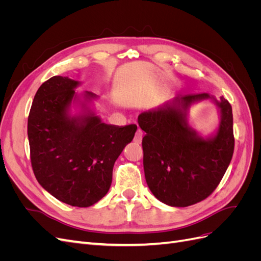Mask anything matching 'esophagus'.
<instances>
[{"label": "esophagus", "instance_id": "obj_1", "mask_svg": "<svg viewBox=\"0 0 261 261\" xmlns=\"http://www.w3.org/2000/svg\"><path fill=\"white\" fill-rule=\"evenodd\" d=\"M134 140H135V143L140 144L141 140H143V132H141L140 129H138L136 132V135H135V138H134Z\"/></svg>", "mask_w": 261, "mask_h": 261}]
</instances>
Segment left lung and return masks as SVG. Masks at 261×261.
<instances>
[{"label": "left lung", "mask_w": 261, "mask_h": 261, "mask_svg": "<svg viewBox=\"0 0 261 261\" xmlns=\"http://www.w3.org/2000/svg\"><path fill=\"white\" fill-rule=\"evenodd\" d=\"M210 100L219 114L217 128L202 136L189 123V110ZM144 171L158 200L171 207H187L215 191L232 160L233 114L228 101L208 93L176 94L168 103L141 112Z\"/></svg>", "instance_id": "left-lung-1"}]
</instances>
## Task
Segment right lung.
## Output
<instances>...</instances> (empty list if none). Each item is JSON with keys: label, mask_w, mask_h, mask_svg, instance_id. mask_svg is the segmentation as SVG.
<instances>
[{"label": "right lung", "mask_w": 261, "mask_h": 261, "mask_svg": "<svg viewBox=\"0 0 261 261\" xmlns=\"http://www.w3.org/2000/svg\"><path fill=\"white\" fill-rule=\"evenodd\" d=\"M82 82L53 76L38 89L28 117L30 159L46 192L74 207L101 200L112 183L114 163L133 140L135 124H106Z\"/></svg>", "instance_id": "obj_1"}]
</instances>
